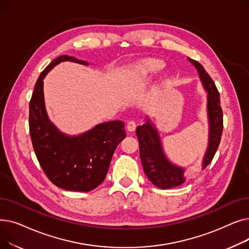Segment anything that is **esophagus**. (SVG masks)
I'll return each mask as SVG.
<instances>
[{
	"label": "esophagus",
	"mask_w": 249,
	"mask_h": 249,
	"mask_svg": "<svg viewBox=\"0 0 249 249\" xmlns=\"http://www.w3.org/2000/svg\"><path fill=\"white\" fill-rule=\"evenodd\" d=\"M127 129L128 131H134V130L136 129V122L134 120H130L128 123H127Z\"/></svg>",
	"instance_id": "1"
}]
</instances>
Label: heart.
Returning a JSON list of instances; mask_svg holds the SVG:
<instances>
[{
    "instance_id": "b5f03b06",
    "label": "heart",
    "mask_w": 249,
    "mask_h": 249,
    "mask_svg": "<svg viewBox=\"0 0 249 249\" xmlns=\"http://www.w3.org/2000/svg\"><path fill=\"white\" fill-rule=\"evenodd\" d=\"M163 68V62L159 59H147L141 64V71L144 73H154Z\"/></svg>"
}]
</instances>
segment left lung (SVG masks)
I'll return each mask as SVG.
<instances>
[{"instance_id": "left-lung-1", "label": "left lung", "mask_w": 249, "mask_h": 249, "mask_svg": "<svg viewBox=\"0 0 249 249\" xmlns=\"http://www.w3.org/2000/svg\"><path fill=\"white\" fill-rule=\"evenodd\" d=\"M197 69L203 86L208 93L209 144L203 160V168L210 164L220 144L223 131V112L220 106V95L215 83L203 68V65L192 58H188ZM136 135L139 141V154L143 169L148 179L160 189H171L180 186L186 181L185 169L169 162L162 150L158 129L149 119L138 126Z\"/></svg>"}]
</instances>
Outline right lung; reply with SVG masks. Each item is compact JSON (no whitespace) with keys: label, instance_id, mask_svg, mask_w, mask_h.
<instances>
[{"label":"right lung","instance_id":"obj_1","mask_svg":"<svg viewBox=\"0 0 249 249\" xmlns=\"http://www.w3.org/2000/svg\"><path fill=\"white\" fill-rule=\"evenodd\" d=\"M89 62L69 55L52 60L39 75L29 104V131L36 158L49 180L73 192H89L104 181L118 144L126 137L125 123L111 121L97 125L78 136H68L48 119L43 97V78L61 61Z\"/></svg>","mask_w":249,"mask_h":249}]
</instances>
